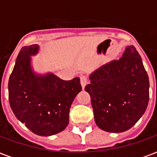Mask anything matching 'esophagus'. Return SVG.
<instances>
[{"label":"esophagus","mask_w":157,"mask_h":157,"mask_svg":"<svg viewBox=\"0 0 157 157\" xmlns=\"http://www.w3.org/2000/svg\"><path fill=\"white\" fill-rule=\"evenodd\" d=\"M80 79H81V84H82V88L84 89V88H85L86 85L87 84V82H88V79H87V77H86V75H81V77H80Z\"/></svg>","instance_id":"esophagus-1"}]
</instances>
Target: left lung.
<instances>
[{
  "instance_id": "1",
  "label": "left lung",
  "mask_w": 157,
  "mask_h": 157,
  "mask_svg": "<svg viewBox=\"0 0 157 157\" xmlns=\"http://www.w3.org/2000/svg\"><path fill=\"white\" fill-rule=\"evenodd\" d=\"M85 90L90 94L97 125L103 130H128L145 113L149 102V77L141 57L128 46L118 60L90 75Z\"/></svg>"
}]
</instances>
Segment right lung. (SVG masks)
<instances>
[{
    "mask_svg": "<svg viewBox=\"0 0 157 157\" xmlns=\"http://www.w3.org/2000/svg\"><path fill=\"white\" fill-rule=\"evenodd\" d=\"M38 49L37 44L23 47L17 55L9 78V103L16 117L33 133L48 136L68 125L71 106L82 86L79 77L63 81L53 74L34 75L30 55Z\"/></svg>",
    "mask_w": 157,
    "mask_h": 157,
    "instance_id": "right-lung-1",
    "label": "right lung"
}]
</instances>
